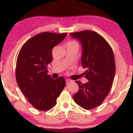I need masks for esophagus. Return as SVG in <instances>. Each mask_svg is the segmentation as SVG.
<instances>
[{
  "label": "esophagus",
  "instance_id": "esophagus-1",
  "mask_svg": "<svg viewBox=\"0 0 133 133\" xmlns=\"http://www.w3.org/2000/svg\"><path fill=\"white\" fill-rule=\"evenodd\" d=\"M71 82H72V81L71 80H69V79H66V80H65V82H66L67 84H68L71 83Z\"/></svg>",
  "mask_w": 133,
  "mask_h": 133
}]
</instances>
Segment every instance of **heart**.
I'll list each match as a JSON object with an SVG mask.
<instances>
[{"label":"heart","mask_w":133,"mask_h":133,"mask_svg":"<svg viewBox=\"0 0 133 133\" xmlns=\"http://www.w3.org/2000/svg\"><path fill=\"white\" fill-rule=\"evenodd\" d=\"M68 44H74V45H78V44H77L76 42H75V41H71V42H68Z\"/></svg>","instance_id":"b5f03b06"}]
</instances>
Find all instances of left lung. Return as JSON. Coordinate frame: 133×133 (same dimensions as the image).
Here are the masks:
<instances>
[{
  "label": "left lung",
  "mask_w": 133,
  "mask_h": 133,
  "mask_svg": "<svg viewBox=\"0 0 133 133\" xmlns=\"http://www.w3.org/2000/svg\"><path fill=\"white\" fill-rule=\"evenodd\" d=\"M81 44V57L84 72L89 81L76 82L79 91L72 96L75 103L85 109L100 106L112 88L116 72L113 51L108 42L101 35L91 30L70 34Z\"/></svg>",
  "instance_id": "1"
}]
</instances>
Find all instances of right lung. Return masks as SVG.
Here are the masks:
<instances>
[{
  "instance_id": "right-lung-1",
  "label": "right lung",
  "mask_w": 133,
  "mask_h": 133,
  "mask_svg": "<svg viewBox=\"0 0 133 133\" xmlns=\"http://www.w3.org/2000/svg\"><path fill=\"white\" fill-rule=\"evenodd\" d=\"M67 33L42 32L22 45L17 59L16 77L20 89L36 109L49 111L65 86L62 76L53 79L47 74V65L52 61L54 46L64 39Z\"/></svg>"
}]
</instances>
